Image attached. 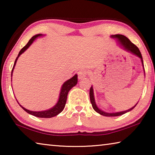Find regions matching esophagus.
<instances>
[{"mask_svg":"<svg viewBox=\"0 0 155 155\" xmlns=\"http://www.w3.org/2000/svg\"><path fill=\"white\" fill-rule=\"evenodd\" d=\"M87 74V72L86 70H80L79 72H78V78H79V79H83L84 77H86V75Z\"/></svg>","mask_w":155,"mask_h":155,"instance_id":"esophagus-1","label":"esophagus"}]
</instances>
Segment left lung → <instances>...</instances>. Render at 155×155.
Returning a JSON list of instances; mask_svg holds the SVG:
<instances>
[{
    "label": "left lung",
    "mask_w": 155,
    "mask_h": 155,
    "mask_svg": "<svg viewBox=\"0 0 155 155\" xmlns=\"http://www.w3.org/2000/svg\"><path fill=\"white\" fill-rule=\"evenodd\" d=\"M112 38H117L120 44V45L123 46L126 51H129L130 52H132L133 54H135L137 57H140L141 60V62H142V65L143 66V59H142V56H141V54L140 51V50L137 48V46H135L134 44L131 42V41L129 40V39L127 38V37L123 35H120V34H117V35H113ZM90 101L91 103V105H92L93 109L95 110V111L98 113L99 114H101L102 115H104V116H108V117H114V116H119V115H121L126 114L128 111H131V110L133 109L135 107V106L137 105V104H135L134 107H133L132 108H130V109L127 110V111H122V112H117V113H106L104 112L103 111H101V109H99L98 108V107L96 106V103H95V100H94V91H93V87L92 86L90 87Z\"/></svg>",
    "instance_id": "left-lung-1"
}]
</instances>
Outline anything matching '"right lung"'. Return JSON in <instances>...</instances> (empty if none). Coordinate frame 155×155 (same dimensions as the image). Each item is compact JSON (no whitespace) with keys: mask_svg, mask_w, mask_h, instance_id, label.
<instances>
[{"mask_svg":"<svg viewBox=\"0 0 155 155\" xmlns=\"http://www.w3.org/2000/svg\"><path fill=\"white\" fill-rule=\"evenodd\" d=\"M42 34H38V35H34L33 37L31 38V40L28 41V42L26 46H25L23 48L20 50V51L18 53V55L15 59V61L14 63V66H13L12 68V72H13V70L15 67V65L16 64V61L18 60V58L20 57V55L22 53H23L26 50H27L28 47L30 46L31 44L33 42V41L35 40V38H38L39 36H41ZM77 84V75L75 74L74 77L72 78H70V79L68 80L67 81L64 83V85H62L61 90V92H60V96L59 98V101L57 102V103L56 104V105L52 107V108L48 110H46V111H29L27 109L24 108V107H22L20 104V106L22 107V108L25 110L26 112H27L28 114H29L31 115H33L35 117H44V118H50V117H52L54 116H56V115L60 114L63 110H64L65 103H66V101H67V96H68V94L69 92V91L71 90V89L75 86Z\"/></svg>","mask_w":155,"mask_h":155,"instance_id":"right-lung-1","label":"right lung"}]
</instances>
